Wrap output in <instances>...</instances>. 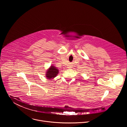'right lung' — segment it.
<instances>
[{
	"instance_id": "right-lung-1",
	"label": "right lung",
	"mask_w": 127,
	"mask_h": 127,
	"mask_svg": "<svg viewBox=\"0 0 127 127\" xmlns=\"http://www.w3.org/2000/svg\"><path fill=\"white\" fill-rule=\"evenodd\" d=\"M59 69L54 65H51L46 72V77L48 79H54L59 73Z\"/></svg>"
}]
</instances>
